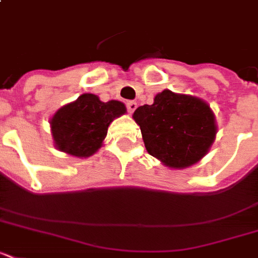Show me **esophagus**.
I'll list each match as a JSON object with an SVG mask.
<instances>
[{
  "label": "esophagus",
  "instance_id": "esophagus-1",
  "mask_svg": "<svg viewBox=\"0 0 258 258\" xmlns=\"http://www.w3.org/2000/svg\"><path fill=\"white\" fill-rule=\"evenodd\" d=\"M125 105H127V109H128L130 113H133L138 107V104L135 103V101H127V104H125Z\"/></svg>",
  "mask_w": 258,
  "mask_h": 258
}]
</instances>
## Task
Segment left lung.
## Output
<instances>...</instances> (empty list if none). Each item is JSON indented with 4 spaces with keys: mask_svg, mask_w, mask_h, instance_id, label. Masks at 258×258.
<instances>
[{
    "mask_svg": "<svg viewBox=\"0 0 258 258\" xmlns=\"http://www.w3.org/2000/svg\"><path fill=\"white\" fill-rule=\"evenodd\" d=\"M141 127L146 150L171 169H186L208 154L216 139V117L200 97L165 89L151 105L133 115Z\"/></svg>",
    "mask_w": 258,
    "mask_h": 258,
    "instance_id": "obj_1",
    "label": "left lung"
}]
</instances>
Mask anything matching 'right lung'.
<instances>
[{
    "label": "right lung",
    "instance_id": "1",
    "mask_svg": "<svg viewBox=\"0 0 258 258\" xmlns=\"http://www.w3.org/2000/svg\"><path fill=\"white\" fill-rule=\"evenodd\" d=\"M125 113L121 101H101L93 93H84L64 105L50 119V131L56 149L78 158L96 153L107 137L108 125Z\"/></svg>",
    "mask_w": 258,
    "mask_h": 258
}]
</instances>
